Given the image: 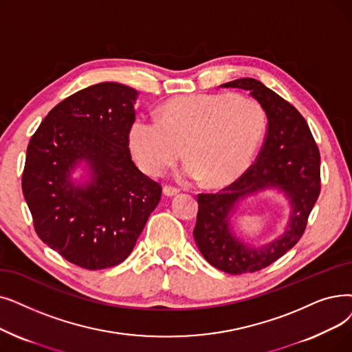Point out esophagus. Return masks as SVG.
Returning a JSON list of instances; mask_svg holds the SVG:
<instances>
[{"instance_id":"1","label":"esophagus","mask_w":352,"mask_h":352,"mask_svg":"<svg viewBox=\"0 0 352 352\" xmlns=\"http://www.w3.org/2000/svg\"><path fill=\"white\" fill-rule=\"evenodd\" d=\"M162 192H164L166 197H174V195L178 194V190H177L175 187H171V186H164Z\"/></svg>"}]
</instances>
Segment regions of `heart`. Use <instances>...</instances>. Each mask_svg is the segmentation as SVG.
<instances>
[{"label": "heart", "mask_w": 352, "mask_h": 352, "mask_svg": "<svg viewBox=\"0 0 352 352\" xmlns=\"http://www.w3.org/2000/svg\"><path fill=\"white\" fill-rule=\"evenodd\" d=\"M265 132L266 115L257 100L204 94L168 102L160 118L136 116L128 141L136 162L152 177L162 175L186 152L190 161L179 178L224 186L250 166Z\"/></svg>", "instance_id": "b5f03b06"}]
</instances>
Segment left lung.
I'll list each match as a JSON object with an SVG mask.
<instances>
[{
	"label": "left lung",
	"mask_w": 352,
	"mask_h": 352,
	"mask_svg": "<svg viewBox=\"0 0 352 352\" xmlns=\"http://www.w3.org/2000/svg\"><path fill=\"white\" fill-rule=\"evenodd\" d=\"M249 90L267 116V133L254 164L230 186L216 194H198L194 239L206 261L226 273L262 270L292 249L307 228L320 192V155L307 120L295 106L262 82L243 78L221 85ZM276 188L291 204L282 236L262 248H252L231 232L235 204L258 190Z\"/></svg>",
	"instance_id": "obj_1"
}]
</instances>
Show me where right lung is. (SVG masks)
I'll return each mask as SVG.
<instances>
[{
    "mask_svg": "<svg viewBox=\"0 0 352 352\" xmlns=\"http://www.w3.org/2000/svg\"><path fill=\"white\" fill-rule=\"evenodd\" d=\"M136 98L115 82L76 91L49 112L27 146L21 186L36 233L83 269L124 262L161 200V186L131 158ZM80 162L89 170L85 185L69 177Z\"/></svg>",
    "mask_w": 352,
    "mask_h": 352,
    "instance_id": "obj_1",
    "label": "right lung"
}]
</instances>
